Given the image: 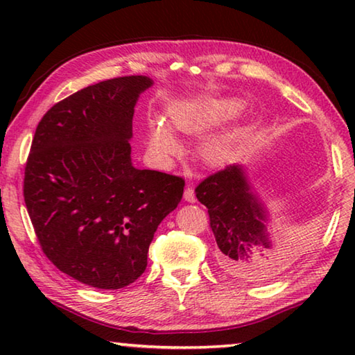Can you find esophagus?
Instances as JSON below:
<instances>
[{
	"mask_svg": "<svg viewBox=\"0 0 355 355\" xmlns=\"http://www.w3.org/2000/svg\"><path fill=\"white\" fill-rule=\"evenodd\" d=\"M183 197H184V200H186V202H189V203H196V202H197V199H196V194H194V189H192L191 186H188V188L184 189V194H183Z\"/></svg>",
	"mask_w": 355,
	"mask_h": 355,
	"instance_id": "esophagus-1",
	"label": "esophagus"
}]
</instances>
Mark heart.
I'll return each mask as SVG.
<instances>
[{
    "label": "heart",
    "mask_w": 355,
    "mask_h": 355,
    "mask_svg": "<svg viewBox=\"0 0 355 355\" xmlns=\"http://www.w3.org/2000/svg\"><path fill=\"white\" fill-rule=\"evenodd\" d=\"M239 101L232 98L207 100L200 103H192L180 107H173L169 112V127L183 135H199L203 131L219 125L225 119L232 117L239 110ZM233 146V136L230 133H220L202 146V158L207 163L218 164L227 158ZM148 147L158 158H169L175 155L178 146L171 130L159 120L152 119L148 122Z\"/></svg>",
    "instance_id": "heart-1"
}]
</instances>
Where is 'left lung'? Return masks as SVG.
<instances>
[{
    "mask_svg": "<svg viewBox=\"0 0 355 355\" xmlns=\"http://www.w3.org/2000/svg\"><path fill=\"white\" fill-rule=\"evenodd\" d=\"M196 197L208 208L220 269L236 279L260 280L282 268L284 250L268 233L266 208L252 191L243 166L230 164L207 177Z\"/></svg>",
    "mask_w": 355,
    "mask_h": 355,
    "instance_id": "obj_1",
    "label": "left lung"
}]
</instances>
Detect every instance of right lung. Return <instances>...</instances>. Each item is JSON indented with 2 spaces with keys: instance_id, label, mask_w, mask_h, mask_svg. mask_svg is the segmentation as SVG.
Returning <instances> with one entry per match:
<instances>
[{
  "instance_id": "1",
  "label": "right lung",
  "mask_w": 355,
  "mask_h": 355,
  "mask_svg": "<svg viewBox=\"0 0 355 355\" xmlns=\"http://www.w3.org/2000/svg\"><path fill=\"white\" fill-rule=\"evenodd\" d=\"M152 84L112 78L59 101L35 128L26 161L23 196L42 250L100 290L141 277L156 228L183 197L182 177L131 164L135 106Z\"/></svg>"
}]
</instances>
